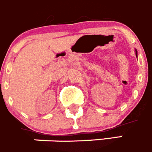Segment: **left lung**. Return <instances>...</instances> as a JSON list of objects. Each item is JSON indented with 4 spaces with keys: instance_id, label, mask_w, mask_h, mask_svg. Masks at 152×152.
Masks as SVG:
<instances>
[{
    "instance_id": "left-lung-1",
    "label": "left lung",
    "mask_w": 152,
    "mask_h": 152,
    "mask_svg": "<svg viewBox=\"0 0 152 152\" xmlns=\"http://www.w3.org/2000/svg\"><path fill=\"white\" fill-rule=\"evenodd\" d=\"M136 56H137V50H136Z\"/></svg>"
}]
</instances>
